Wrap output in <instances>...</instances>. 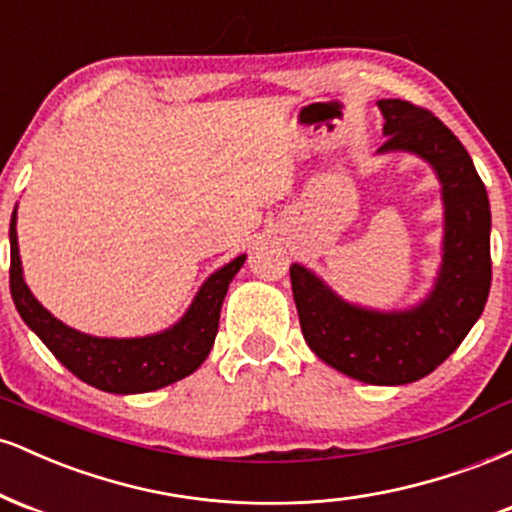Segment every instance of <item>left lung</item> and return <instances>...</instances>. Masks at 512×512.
Returning <instances> with one entry per match:
<instances>
[{
  "instance_id": "obj_1",
  "label": "left lung",
  "mask_w": 512,
  "mask_h": 512,
  "mask_svg": "<svg viewBox=\"0 0 512 512\" xmlns=\"http://www.w3.org/2000/svg\"><path fill=\"white\" fill-rule=\"evenodd\" d=\"M385 144L409 151L443 185V262L433 291L399 313L346 303L322 279L291 264V289L305 342L317 358L370 385H407L433 373L484 313L491 289L489 195L460 139L431 110L399 98L378 101Z\"/></svg>"
}]
</instances>
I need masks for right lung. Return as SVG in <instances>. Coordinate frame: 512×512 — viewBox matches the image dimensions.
<instances>
[{
  "label": "right lung",
  "instance_id": "add662e5",
  "mask_svg": "<svg viewBox=\"0 0 512 512\" xmlns=\"http://www.w3.org/2000/svg\"><path fill=\"white\" fill-rule=\"evenodd\" d=\"M11 267L9 286L16 310L64 368L79 380L115 395L154 392L178 383L202 366L219 332V315L228 284L243 267L245 255L236 257L202 284L187 313L168 330L151 337L108 339L76 332L48 313L23 281L19 238H16V209L9 226Z\"/></svg>",
  "mask_w": 512,
  "mask_h": 512
}]
</instances>
